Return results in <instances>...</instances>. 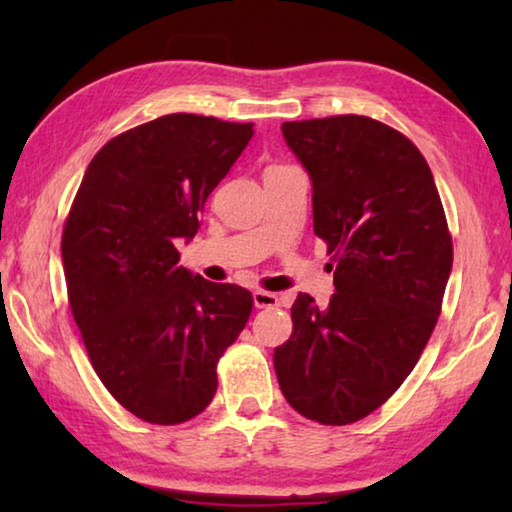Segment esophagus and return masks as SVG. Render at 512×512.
<instances>
[{"label": "esophagus", "instance_id": "1", "mask_svg": "<svg viewBox=\"0 0 512 512\" xmlns=\"http://www.w3.org/2000/svg\"><path fill=\"white\" fill-rule=\"evenodd\" d=\"M253 302H255L257 309L280 307V298H277L275 293H268V291H255L253 293Z\"/></svg>", "mask_w": 512, "mask_h": 512}]
</instances>
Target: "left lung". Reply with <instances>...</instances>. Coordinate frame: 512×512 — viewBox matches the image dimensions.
<instances>
[{
	"mask_svg": "<svg viewBox=\"0 0 512 512\" xmlns=\"http://www.w3.org/2000/svg\"><path fill=\"white\" fill-rule=\"evenodd\" d=\"M282 135L311 178L336 293L327 307L298 293L275 375L300 415L350 424L418 363L452 273V237L427 160L395 128L339 115L284 121Z\"/></svg>",
	"mask_w": 512,
	"mask_h": 512,
	"instance_id": "left-lung-1",
	"label": "left lung"
}]
</instances>
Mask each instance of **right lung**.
I'll list each match as a JSON object with an SVG mask.
<instances>
[{
	"label": "right lung",
	"mask_w": 512,
	"mask_h": 512,
	"mask_svg": "<svg viewBox=\"0 0 512 512\" xmlns=\"http://www.w3.org/2000/svg\"><path fill=\"white\" fill-rule=\"evenodd\" d=\"M253 124L164 115L121 133L85 169L63 230L69 307L110 395L151 424L192 420L216 393V363L253 296L180 266L207 196Z\"/></svg>",
	"instance_id": "right-lung-1"
}]
</instances>
